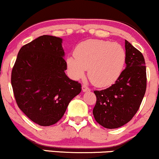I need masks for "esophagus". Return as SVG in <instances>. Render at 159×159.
I'll return each instance as SVG.
<instances>
[{
    "mask_svg": "<svg viewBox=\"0 0 159 159\" xmlns=\"http://www.w3.org/2000/svg\"><path fill=\"white\" fill-rule=\"evenodd\" d=\"M82 89H83V92H89V91H90V89H89L88 86H86L85 85H83V86H82Z\"/></svg>",
    "mask_w": 159,
    "mask_h": 159,
    "instance_id": "34e87169",
    "label": "esophagus"
}]
</instances>
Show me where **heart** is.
I'll return each mask as SVG.
<instances>
[{
    "instance_id": "obj_1",
    "label": "heart",
    "mask_w": 159,
    "mask_h": 159,
    "mask_svg": "<svg viewBox=\"0 0 159 159\" xmlns=\"http://www.w3.org/2000/svg\"><path fill=\"white\" fill-rule=\"evenodd\" d=\"M75 57L67 59L69 72L74 79H80L88 69L89 79L97 87L113 84L120 76L126 61L122 45L111 41L88 40L76 46Z\"/></svg>"
}]
</instances>
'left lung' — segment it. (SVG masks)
<instances>
[{"label": "left lung", "instance_id": "1", "mask_svg": "<svg viewBox=\"0 0 159 159\" xmlns=\"http://www.w3.org/2000/svg\"><path fill=\"white\" fill-rule=\"evenodd\" d=\"M126 67L116 83L101 91H94L97 101L93 109L96 122L113 129L124 125L139 110L147 89L143 56L125 40Z\"/></svg>", "mask_w": 159, "mask_h": 159}]
</instances>
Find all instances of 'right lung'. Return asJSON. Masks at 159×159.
I'll return each mask as SVG.
<instances>
[{
  "mask_svg": "<svg viewBox=\"0 0 159 159\" xmlns=\"http://www.w3.org/2000/svg\"><path fill=\"white\" fill-rule=\"evenodd\" d=\"M62 39L43 35L23 46L11 74L18 107L34 122L49 126L58 122L69 103L81 92V84L65 74Z\"/></svg>",
  "mask_w": 159,
  "mask_h": 159,
  "instance_id": "right-lung-1",
  "label": "right lung"
}]
</instances>
